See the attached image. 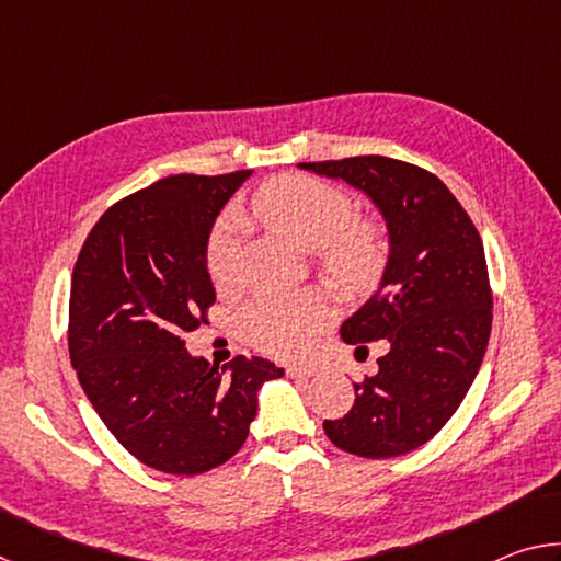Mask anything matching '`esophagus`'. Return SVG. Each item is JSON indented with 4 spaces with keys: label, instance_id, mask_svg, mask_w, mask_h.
<instances>
[{
    "label": "esophagus",
    "instance_id": "34e87169",
    "mask_svg": "<svg viewBox=\"0 0 561 561\" xmlns=\"http://www.w3.org/2000/svg\"><path fill=\"white\" fill-rule=\"evenodd\" d=\"M287 374L291 376V378H311V376H317L319 374V368L317 366H289L287 368Z\"/></svg>",
    "mask_w": 561,
    "mask_h": 561
}]
</instances>
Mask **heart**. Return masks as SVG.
<instances>
[{
	"instance_id": "1",
	"label": "heart",
	"mask_w": 561,
	"mask_h": 561,
	"mask_svg": "<svg viewBox=\"0 0 561 561\" xmlns=\"http://www.w3.org/2000/svg\"><path fill=\"white\" fill-rule=\"evenodd\" d=\"M252 215L301 250H319L324 270L344 287L366 284L381 264L376 232L368 225H346L351 217L348 197L317 178L287 175L264 185L254 197ZM237 267V225L220 220L207 240V272L215 287H232ZM327 319L329 307L319 291L274 294L247 307L242 329L264 354L294 358L314 348Z\"/></svg>"
}]
</instances>
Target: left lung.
I'll list each match as a JSON object with an SVG mask.
<instances>
[{
  "label": "left lung",
  "mask_w": 561,
  "mask_h": 561,
  "mask_svg": "<svg viewBox=\"0 0 561 561\" xmlns=\"http://www.w3.org/2000/svg\"><path fill=\"white\" fill-rule=\"evenodd\" d=\"M299 168L360 190L388 234L378 289L341 324L346 344L386 339L388 354L324 433L360 458L405 455L450 421L480 371L492 327L482 240L443 180L417 165L358 156Z\"/></svg>",
  "instance_id": "obj_1"
}]
</instances>
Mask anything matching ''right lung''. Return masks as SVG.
Returning <instances> with one entry per match:
<instances>
[{"instance_id": "add662e5", "label": "right lung", "mask_w": 561, "mask_h": 561, "mask_svg": "<svg viewBox=\"0 0 561 561\" xmlns=\"http://www.w3.org/2000/svg\"><path fill=\"white\" fill-rule=\"evenodd\" d=\"M250 175L158 180L108 207L76 260L71 366L113 438L160 472L201 474L230 460L262 383L284 376L260 356L210 366L183 341L215 301L213 225Z\"/></svg>"}]
</instances>
